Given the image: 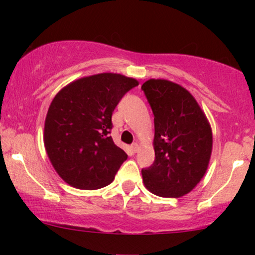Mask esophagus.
<instances>
[{
    "instance_id": "esophagus-1",
    "label": "esophagus",
    "mask_w": 255,
    "mask_h": 255,
    "mask_svg": "<svg viewBox=\"0 0 255 255\" xmlns=\"http://www.w3.org/2000/svg\"><path fill=\"white\" fill-rule=\"evenodd\" d=\"M130 148H131V151H133L134 153H135V152H137V150H139V145H137L136 142H134V144H131Z\"/></svg>"
}]
</instances>
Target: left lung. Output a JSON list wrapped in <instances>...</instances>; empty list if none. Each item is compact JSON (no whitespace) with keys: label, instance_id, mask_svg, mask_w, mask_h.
Here are the masks:
<instances>
[{"label":"left lung","instance_id":"1","mask_svg":"<svg viewBox=\"0 0 255 255\" xmlns=\"http://www.w3.org/2000/svg\"><path fill=\"white\" fill-rule=\"evenodd\" d=\"M141 90L154 115V162L142 181L163 198L188 194L204 177L212 152V129L189 91L165 79H150Z\"/></svg>","mask_w":255,"mask_h":255}]
</instances>
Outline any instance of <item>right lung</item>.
I'll list each match as a JSON object with an SVG mask.
<instances>
[{"label": "right lung", "mask_w": 255, "mask_h": 255, "mask_svg": "<svg viewBox=\"0 0 255 255\" xmlns=\"http://www.w3.org/2000/svg\"><path fill=\"white\" fill-rule=\"evenodd\" d=\"M136 79L101 73L72 81L52 99L44 125V146L64 182L98 189L114 181L127 153L109 135L111 115Z\"/></svg>", "instance_id": "add662e5"}]
</instances>
